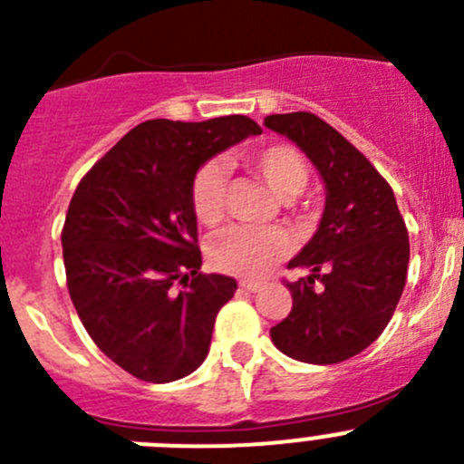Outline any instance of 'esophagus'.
Returning a JSON list of instances; mask_svg holds the SVG:
<instances>
[{
    "label": "esophagus",
    "instance_id": "esophagus-1",
    "mask_svg": "<svg viewBox=\"0 0 464 464\" xmlns=\"http://www.w3.org/2000/svg\"><path fill=\"white\" fill-rule=\"evenodd\" d=\"M239 288L246 290V293H257V290L262 288L260 283H251V281H241L239 283Z\"/></svg>",
    "mask_w": 464,
    "mask_h": 464
}]
</instances>
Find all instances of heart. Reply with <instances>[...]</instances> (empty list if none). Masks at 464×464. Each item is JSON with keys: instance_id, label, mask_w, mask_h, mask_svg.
<instances>
[{"instance_id": "1", "label": "heart", "mask_w": 464, "mask_h": 464, "mask_svg": "<svg viewBox=\"0 0 464 464\" xmlns=\"http://www.w3.org/2000/svg\"><path fill=\"white\" fill-rule=\"evenodd\" d=\"M241 165L257 176L274 195L295 207V197L309 186V162L290 143H267L241 155ZM227 171L208 160L195 171L190 183V207L195 218L207 227L218 225L227 208ZM290 253L288 235L278 227H229L208 244V262L225 274L260 278Z\"/></svg>"}]
</instances>
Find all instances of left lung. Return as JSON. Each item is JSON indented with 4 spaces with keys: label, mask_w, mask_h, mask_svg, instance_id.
Returning a JSON list of instances; mask_svg holds the SVG:
<instances>
[{
    "label": "left lung",
    "mask_w": 464,
    "mask_h": 464,
    "mask_svg": "<svg viewBox=\"0 0 464 464\" xmlns=\"http://www.w3.org/2000/svg\"><path fill=\"white\" fill-rule=\"evenodd\" d=\"M293 139L327 186L321 227L288 269L293 309L272 327L274 346L309 364L353 358L379 339L401 297L409 269V232L391 183L353 143L309 111L265 118Z\"/></svg>",
    "instance_id": "left-lung-1"
}]
</instances>
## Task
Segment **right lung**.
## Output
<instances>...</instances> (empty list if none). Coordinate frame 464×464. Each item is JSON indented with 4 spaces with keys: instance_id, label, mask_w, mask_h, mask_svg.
<instances>
[{
    "instance_id": "obj_1",
    "label": "right lung",
    "mask_w": 464,
    "mask_h": 464,
    "mask_svg": "<svg viewBox=\"0 0 464 464\" xmlns=\"http://www.w3.org/2000/svg\"><path fill=\"white\" fill-rule=\"evenodd\" d=\"M260 132L246 116L146 121L81 179L63 227L69 297L90 339L127 374L169 383L207 358L237 281L199 272L190 183L208 158Z\"/></svg>"
}]
</instances>
